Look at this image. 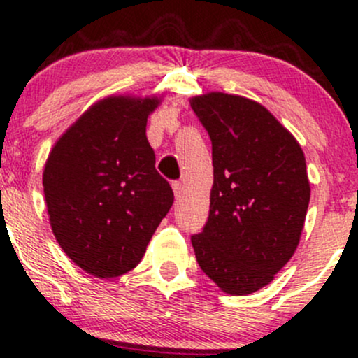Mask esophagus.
<instances>
[{"instance_id":"obj_1","label":"esophagus","mask_w":358,"mask_h":358,"mask_svg":"<svg viewBox=\"0 0 358 358\" xmlns=\"http://www.w3.org/2000/svg\"><path fill=\"white\" fill-rule=\"evenodd\" d=\"M171 187H173V193H175V196H176V199H178V196L182 195V190H183L182 183H180V182H173V183H171Z\"/></svg>"}]
</instances>
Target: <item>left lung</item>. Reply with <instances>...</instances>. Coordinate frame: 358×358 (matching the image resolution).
<instances>
[{
    "instance_id": "left-lung-1",
    "label": "left lung",
    "mask_w": 358,
    "mask_h": 358,
    "mask_svg": "<svg viewBox=\"0 0 358 358\" xmlns=\"http://www.w3.org/2000/svg\"><path fill=\"white\" fill-rule=\"evenodd\" d=\"M190 104L213 163L208 220L192 236L196 262L225 293L250 294L298 248L310 203L305 155L257 102L212 92Z\"/></svg>"
}]
</instances>
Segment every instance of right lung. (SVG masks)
<instances>
[{"label": "right lung", "mask_w": 358, "mask_h": 358, "mask_svg": "<svg viewBox=\"0 0 358 358\" xmlns=\"http://www.w3.org/2000/svg\"><path fill=\"white\" fill-rule=\"evenodd\" d=\"M158 99L108 97L53 146L43 171L52 231L64 252L97 278L136 268L173 205L146 138Z\"/></svg>", "instance_id": "add662e5"}]
</instances>
